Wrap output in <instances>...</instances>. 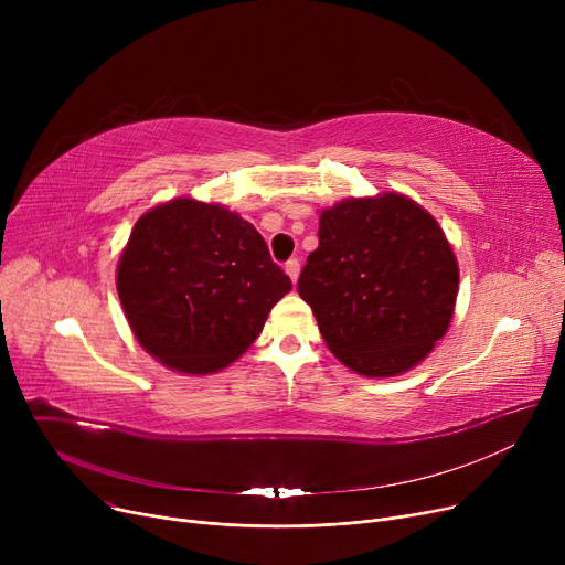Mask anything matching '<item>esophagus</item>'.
Segmentation results:
<instances>
[{
  "mask_svg": "<svg viewBox=\"0 0 565 565\" xmlns=\"http://www.w3.org/2000/svg\"><path fill=\"white\" fill-rule=\"evenodd\" d=\"M286 275L290 277V281L295 284L298 281V277H300V260L298 258H290V260H286Z\"/></svg>",
  "mask_w": 565,
  "mask_h": 565,
  "instance_id": "1",
  "label": "esophagus"
}]
</instances>
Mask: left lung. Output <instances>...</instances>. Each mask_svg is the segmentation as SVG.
I'll list each match as a JSON object with an SVG mask.
<instances>
[{
    "label": "left lung",
    "mask_w": 565,
    "mask_h": 565,
    "mask_svg": "<svg viewBox=\"0 0 565 565\" xmlns=\"http://www.w3.org/2000/svg\"><path fill=\"white\" fill-rule=\"evenodd\" d=\"M334 358L366 377L417 366L449 330L458 260L435 217L387 192L320 213L298 281Z\"/></svg>",
    "instance_id": "obj_1"
}]
</instances>
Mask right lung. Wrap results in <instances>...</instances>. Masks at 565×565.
I'll return each instance as SVG.
<instances>
[{
  "mask_svg": "<svg viewBox=\"0 0 565 565\" xmlns=\"http://www.w3.org/2000/svg\"><path fill=\"white\" fill-rule=\"evenodd\" d=\"M290 288L247 220L183 196L137 220L116 267L118 300L141 348L190 375L241 358Z\"/></svg>",
  "mask_w": 565,
  "mask_h": 565,
  "instance_id": "add662e5",
  "label": "right lung"
}]
</instances>
